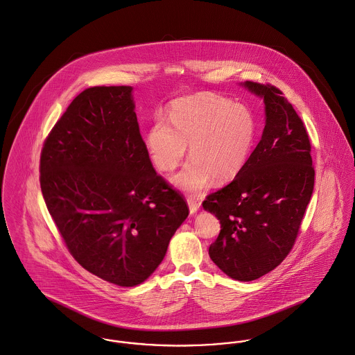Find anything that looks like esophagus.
<instances>
[{
	"label": "esophagus",
	"mask_w": 355,
	"mask_h": 355,
	"mask_svg": "<svg viewBox=\"0 0 355 355\" xmlns=\"http://www.w3.org/2000/svg\"><path fill=\"white\" fill-rule=\"evenodd\" d=\"M188 207H189L191 215H195L200 208V202L195 200V197H188Z\"/></svg>",
	"instance_id": "obj_1"
}]
</instances>
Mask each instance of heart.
Returning a JSON list of instances; mask_svg holds the SVG:
<instances>
[{
	"label": "heart",
	"instance_id": "obj_1",
	"mask_svg": "<svg viewBox=\"0 0 355 355\" xmlns=\"http://www.w3.org/2000/svg\"><path fill=\"white\" fill-rule=\"evenodd\" d=\"M167 121L155 119L150 126L147 151L157 168L171 171L189 146L191 160L170 180L187 193H198L211 178L215 182L233 180L248 162L256 139L250 110L215 94L201 92L173 101Z\"/></svg>",
	"mask_w": 355,
	"mask_h": 355
}]
</instances>
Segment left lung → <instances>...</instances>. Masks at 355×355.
<instances>
[{"label":"left lung","instance_id":"obj_1","mask_svg":"<svg viewBox=\"0 0 355 355\" xmlns=\"http://www.w3.org/2000/svg\"><path fill=\"white\" fill-rule=\"evenodd\" d=\"M266 105L261 140L236 178L202 208L220 222L211 260L232 279L250 282L291 250L315 187L311 141L297 112L274 85L245 81Z\"/></svg>","mask_w":355,"mask_h":355}]
</instances>
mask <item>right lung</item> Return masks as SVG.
<instances>
[{"instance_id":"right-lung-1","label":"right lung","mask_w":355,"mask_h":355,"mask_svg":"<svg viewBox=\"0 0 355 355\" xmlns=\"http://www.w3.org/2000/svg\"><path fill=\"white\" fill-rule=\"evenodd\" d=\"M129 85L84 89L40 154V189L71 254L122 287L154 274L189 209L153 167Z\"/></svg>"}]
</instances>
